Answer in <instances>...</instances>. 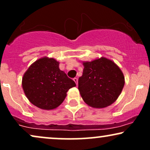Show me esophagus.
Segmentation results:
<instances>
[{
	"mask_svg": "<svg viewBox=\"0 0 150 150\" xmlns=\"http://www.w3.org/2000/svg\"><path fill=\"white\" fill-rule=\"evenodd\" d=\"M73 80L75 83H76V85H77V84H78V79H77V77H75V78L73 79Z\"/></svg>",
	"mask_w": 150,
	"mask_h": 150,
	"instance_id": "obj_1",
	"label": "esophagus"
}]
</instances>
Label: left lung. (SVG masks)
Returning a JSON list of instances; mask_svg holds the SVG:
<instances>
[{"label":"left lung","instance_id":"1","mask_svg":"<svg viewBox=\"0 0 150 150\" xmlns=\"http://www.w3.org/2000/svg\"><path fill=\"white\" fill-rule=\"evenodd\" d=\"M84 68L78 80V89L87 105L104 108L113 104L122 91L125 77L119 67L102 57L83 63Z\"/></svg>","mask_w":150,"mask_h":150}]
</instances>
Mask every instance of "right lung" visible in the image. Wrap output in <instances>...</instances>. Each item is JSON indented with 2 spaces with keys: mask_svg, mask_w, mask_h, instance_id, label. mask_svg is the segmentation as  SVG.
I'll return each instance as SVG.
<instances>
[{
  "mask_svg": "<svg viewBox=\"0 0 150 150\" xmlns=\"http://www.w3.org/2000/svg\"><path fill=\"white\" fill-rule=\"evenodd\" d=\"M52 58H41L30 66L22 79L26 97L42 109H55L63 102L66 92L76 86L73 80L59 69Z\"/></svg>",
  "mask_w": 150,
  "mask_h": 150,
  "instance_id": "right-lung-1",
  "label": "right lung"
}]
</instances>
